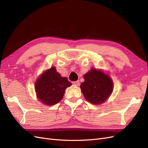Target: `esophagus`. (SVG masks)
Returning a JSON list of instances; mask_svg holds the SVG:
<instances>
[{"label":"esophagus","instance_id":"1","mask_svg":"<svg viewBox=\"0 0 148 148\" xmlns=\"http://www.w3.org/2000/svg\"><path fill=\"white\" fill-rule=\"evenodd\" d=\"M73 83L75 85V86H78L79 85V81H76V82H74Z\"/></svg>","mask_w":148,"mask_h":148}]
</instances>
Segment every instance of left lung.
I'll list each match as a JSON object with an SVG mask.
<instances>
[{"mask_svg":"<svg viewBox=\"0 0 148 148\" xmlns=\"http://www.w3.org/2000/svg\"><path fill=\"white\" fill-rule=\"evenodd\" d=\"M83 78L84 82L82 83L80 88L85 99L92 104H102L112 93V79L102 70L91 69Z\"/></svg>","mask_w":148,"mask_h":148,"instance_id":"8db88e82","label":"left lung"}]
</instances>
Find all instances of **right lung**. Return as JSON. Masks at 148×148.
<instances>
[{"instance_id": "right-lung-1", "label": "right lung", "mask_w": 148, "mask_h": 148, "mask_svg": "<svg viewBox=\"0 0 148 148\" xmlns=\"http://www.w3.org/2000/svg\"><path fill=\"white\" fill-rule=\"evenodd\" d=\"M71 85L66 77L57 72L55 66H52L39 76L34 89L40 102L44 105L52 106L62 99L66 88Z\"/></svg>"}]
</instances>
